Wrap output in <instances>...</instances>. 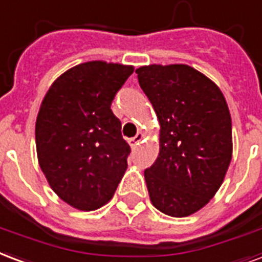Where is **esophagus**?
Wrapping results in <instances>:
<instances>
[{
	"mask_svg": "<svg viewBox=\"0 0 262 262\" xmlns=\"http://www.w3.org/2000/svg\"><path fill=\"white\" fill-rule=\"evenodd\" d=\"M143 138V134L142 133H138L134 138H129L128 139V143H129V146L133 147V149H135V147L138 146L139 143H141V141H142Z\"/></svg>",
	"mask_w": 262,
	"mask_h": 262,
	"instance_id": "1",
	"label": "esophagus"
}]
</instances>
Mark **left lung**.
Instances as JSON below:
<instances>
[{
    "label": "left lung",
    "mask_w": 262,
    "mask_h": 262,
    "mask_svg": "<svg viewBox=\"0 0 262 262\" xmlns=\"http://www.w3.org/2000/svg\"><path fill=\"white\" fill-rule=\"evenodd\" d=\"M160 123V152L145 170L150 202L188 217L217 193L232 159V121L221 90L188 64L135 70Z\"/></svg>",
    "instance_id": "1"
}]
</instances>
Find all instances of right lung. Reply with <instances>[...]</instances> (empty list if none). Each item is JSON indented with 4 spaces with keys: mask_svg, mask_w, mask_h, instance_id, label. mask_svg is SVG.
I'll return each instance as SVG.
<instances>
[{
    "mask_svg": "<svg viewBox=\"0 0 262 262\" xmlns=\"http://www.w3.org/2000/svg\"><path fill=\"white\" fill-rule=\"evenodd\" d=\"M133 66L92 60L64 72L35 121L37 157L49 186L82 211L105 206L127 170L131 147L110 105Z\"/></svg>",
    "mask_w": 262,
    "mask_h": 262,
    "instance_id": "add662e5",
    "label": "right lung"
}]
</instances>
